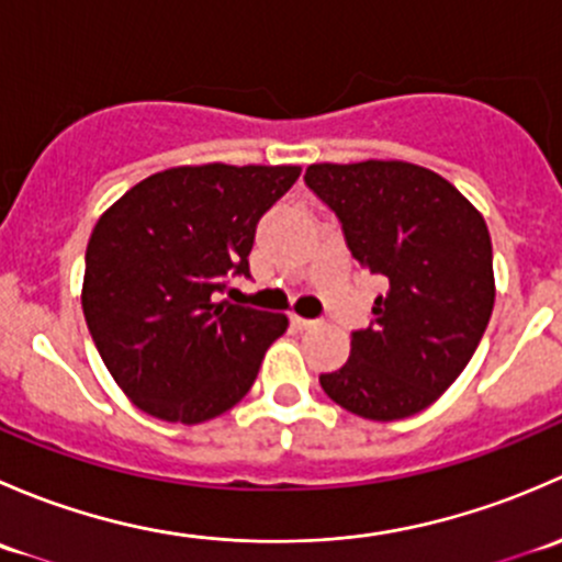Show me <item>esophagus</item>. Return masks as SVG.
<instances>
[{
  "instance_id": "esophagus-1",
  "label": "esophagus",
  "mask_w": 562,
  "mask_h": 562,
  "mask_svg": "<svg viewBox=\"0 0 562 562\" xmlns=\"http://www.w3.org/2000/svg\"><path fill=\"white\" fill-rule=\"evenodd\" d=\"M291 323L296 328H313V326H317V321H313V317H302V315H291Z\"/></svg>"
}]
</instances>
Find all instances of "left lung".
<instances>
[{
    "label": "left lung",
    "mask_w": 562,
    "mask_h": 562,
    "mask_svg": "<svg viewBox=\"0 0 562 562\" xmlns=\"http://www.w3.org/2000/svg\"><path fill=\"white\" fill-rule=\"evenodd\" d=\"M304 181L339 217L353 258L389 282L370 328L353 331L350 359L321 386L370 422L416 416L468 367L495 307L484 217L413 162H317Z\"/></svg>",
    "instance_id": "1"
}]
</instances>
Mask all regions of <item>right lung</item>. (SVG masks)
<instances>
[{
    "mask_svg": "<svg viewBox=\"0 0 562 562\" xmlns=\"http://www.w3.org/2000/svg\"><path fill=\"white\" fill-rule=\"evenodd\" d=\"M299 166H179L130 187L94 225L83 317L119 389L149 416L201 424L252 389L288 317L220 299L249 277L258 220Z\"/></svg>",
    "mask_w": 562,
    "mask_h": 562,
    "instance_id": "1",
    "label": "right lung"
}]
</instances>
